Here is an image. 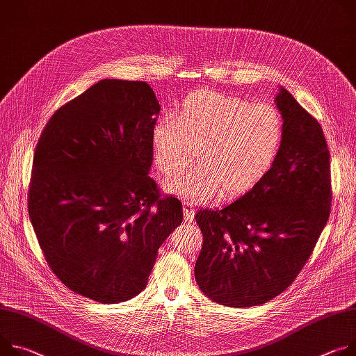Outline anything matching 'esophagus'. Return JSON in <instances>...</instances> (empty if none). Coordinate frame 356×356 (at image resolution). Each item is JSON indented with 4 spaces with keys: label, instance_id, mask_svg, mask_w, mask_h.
Listing matches in <instances>:
<instances>
[{
    "label": "esophagus",
    "instance_id": "obj_1",
    "mask_svg": "<svg viewBox=\"0 0 356 356\" xmlns=\"http://www.w3.org/2000/svg\"><path fill=\"white\" fill-rule=\"evenodd\" d=\"M183 211H184V218L187 220V221H193V218H195V207H193V204L191 203H188V202H184L183 203Z\"/></svg>",
    "mask_w": 356,
    "mask_h": 356
}]
</instances>
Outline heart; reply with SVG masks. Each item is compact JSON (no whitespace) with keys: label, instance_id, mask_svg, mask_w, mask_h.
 <instances>
[{"label":"heart","instance_id":"heart-1","mask_svg":"<svg viewBox=\"0 0 356 356\" xmlns=\"http://www.w3.org/2000/svg\"><path fill=\"white\" fill-rule=\"evenodd\" d=\"M281 143V119L275 108L221 95L199 92L187 98L175 118L153 132L156 163L170 175L188 163L195 146L202 163L173 175L166 187L184 199L203 202L227 186L230 191L252 187L270 170Z\"/></svg>","mask_w":356,"mask_h":356}]
</instances>
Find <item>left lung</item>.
Wrapping results in <instances>:
<instances>
[{"label": "left lung", "mask_w": 356, "mask_h": 356, "mask_svg": "<svg viewBox=\"0 0 356 356\" xmlns=\"http://www.w3.org/2000/svg\"><path fill=\"white\" fill-rule=\"evenodd\" d=\"M281 143L270 170L221 209H202L195 266L202 293L236 308L264 304L293 284L331 209L330 152L319 123L280 86Z\"/></svg>", "instance_id": "8db88e82"}]
</instances>
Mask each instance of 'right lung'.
<instances>
[{"label": "right lung", "mask_w": 356, "mask_h": 356, "mask_svg": "<svg viewBox=\"0 0 356 356\" xmlns=\"http://www.w3.org/2000/svg\"><path fill=\"white\" fill-rule=\"evenodd\" d=\"M159 112L146 82L102 79L59 108L37 145L31 224L55 275L96 302L140 294L183 220L149 177Z\"/></svg>", "instance_id": "add662e5"}]
</instances>
